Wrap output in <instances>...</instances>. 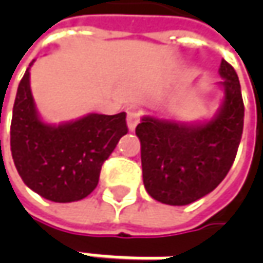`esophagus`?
<instances>
[{"label":"esophagus","mask_w":263,"mask_h":263,"mask_svg":"<svg viewBox=\"0 0 263 263\" xmlns=\"http://www.w3.org/2000/svg\"><path fill=\"white\" fill-rule=\"evenodd\" d=\"M139 121H140V114L137 112V111H128L127 112V126L128 128L133 132L136 126L139 124Z\"/></svg>","instance_id":"34e87169"}]
</instances>
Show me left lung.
<instances>
[{
  "label": "left lung",
  "instance_id": "8db88e82",
  "mask_svg": "<svg viewBox=\"0 0 263 263\" xmlns=\"http://www.w3.org/2000/svg\"><path fill=\"white\" fill-rule=\"evenodd\" d=\"M224 101L205 123H177L145 116L137 124L142 173L155 200L183 206L206 196L226 178L237 155L245 105L237 73L221 61Z\"/></svg>",
  "mask_w": 263,
  "mask_h": 263
}]
</instances>
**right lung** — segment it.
<instances>
[{"label": "right lung", "instance_id": "1", "mask_svg": "<svg viewBox=\"0 0 263 263\" xmlns=\"http://www.w3.org/2000/svg\"><path fill=\"white\" fill-rule=\"evenodd\" d=\"M126 133V112L87 114L60 126L44 123L26 70L13 106L10 145L22 180L37 195L60 203L90 195L98 186L102 164Z\"/></svg>", "mask_w": 263, "mask_h": 263}]
</instances>
